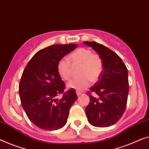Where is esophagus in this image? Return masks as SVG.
Listing matches in <instances>:
<instances>
[{
	"mask_svg": "<svg viewBox=\"0 0 149 149\" xmlns=\"http://www.w3.org/2000/svg\"><path fill=\"white\" fill-rule=\"evenodd\" d=\"M81 92H80V91H76V94H77V96H80V95L81 94Z\"/></svg>",
	"mask_w": 149,
	"mask_h": 149,
	"instance_id": "1",
	"label": "esophagus"
}]
</instances>
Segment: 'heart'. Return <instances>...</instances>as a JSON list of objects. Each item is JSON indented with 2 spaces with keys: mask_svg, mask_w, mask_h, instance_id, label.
Listing matches in <instances>:
<instances>
[{
  "mask_svg": "<svg viewBox=\"0 0 149 149\" xmlns=\"http://www.w3.org/2000/svg\"><path fill=\"white\" fill-rule=\"evenodd\" d=\"M69 61L62 59L57 65L59 77L65 81L72 78L73 67H80L81 77L68 82L67 87L78 91L84 90L90 85L91 81H96L103 72V61L99 55L93 53L88 49L79 48L68 56Z\"/></svg>",
  "mask_w": 149,
  "mask_h": 149,
  "instance_id": "b5f03b06",
  "label": "heart"
}]
</instances>
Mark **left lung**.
Wrapping results in <instances>:
<instances>
[{"label": "left lung", "mask_w": 149, "mask_h": 149, "mask_svg": "<svg viewBox=\"0 0 149 149\" xmlns=\"http://www.w3.org/2000/svg\"><path fill=\"white\" fill-rule=\"evenodd\" d=\"M91 47L103 61V72L90 91L98 95H90V102L86 108L89 123L96 127H108L114 124L126 109L129 84L128 70L116 53L94 41H84Z\"/></svg>", "instance_id": "obj_1"}]
</instances>
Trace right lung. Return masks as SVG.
I'll use <instances>...</instances> for the list:
<instances>
[{
  "label": "right lung",
  "mask_w": 149,
  "mask_h": 149,
  "mask_svg": "<svg viewBox=\"0 0 149 149\" xmlns=\"http://www.w3.org/2000/svg\"><path fill=\"white\" fill-rule=\"evenodd\" d=\"M76 47V44L53 45L39 50L23 71L19 86L21 104L29 119L39 128L58 130L67 123L77 96L74 89H70L62 98H57L65 89L57 65Z\"/></svg>",
  "instance_id": "1"
}]
</instances>
